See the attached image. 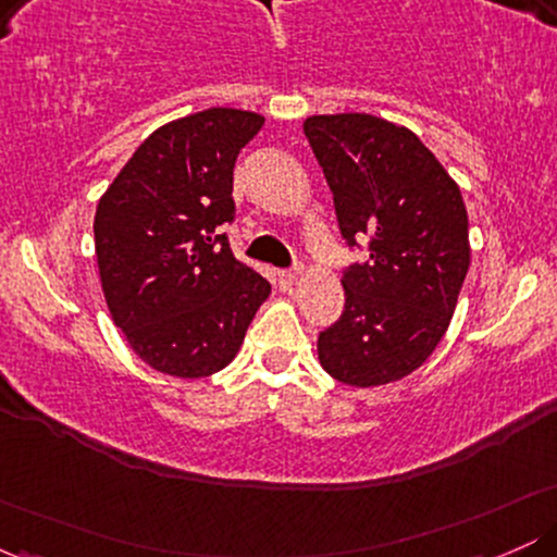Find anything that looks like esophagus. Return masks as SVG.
<instances>
[{
  "label": "esophagus",
  "mask_w": 557,
  "mask_h": 557,
  "mask_svg": "<svg viewBox=\"0 0 557 557\" xmlns=\"http://www.w3.org/2000/svg\"><path fill=\"white\" fill-rule=\"evenodd\" d=\"M300 270H285V272H277V283L280 287H293L300 280Z\"/></svg>",
  "instance_id": "obj_1"
}]
</instances>
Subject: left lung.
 <instances>
[{
	"mask_svg": "<svg viewBox=\"0 0 557 557\" xmlns=\"http://www.w3.org/2000/svg\"><path fill=\"white\" fill-rule=\"evenodd\" d=\"M304 133L343 238L369 243V261L343 274L345 311L319 335V363L343 385H389L450 327L471 261L461 188L417 133L374 114H311Z\"/></svg>",
	"mask_w": 557,
	"mask_h": 557,
	"instance_id": "obj_1",
	"label": "left lung"
}]
</instances>
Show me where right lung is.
<instances>
[{
    "label": "right lung",
    "instance_id": "obj_1",
    "mask_svg": "<svg viewBox=\"0 0 557 557\" xmlns=\"http://www.w3.org/2000/svg\"><path fill=\"white\" fill-rule=\"evenodd\" d=\"M264 125L212 107L157 127L99 198L96 264L112 322L154 372L201 380L225 369L270 283L214 235L235 214L233 168Z\"/></svg>",
    "mask_w": 557,
    "mask_h": 557
}]
</instances>
